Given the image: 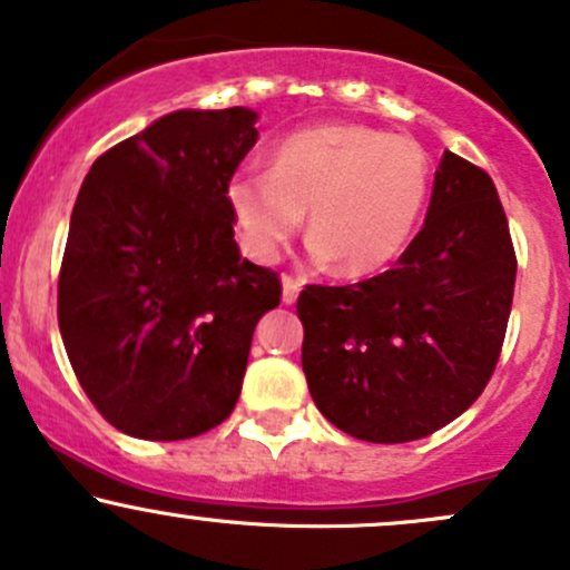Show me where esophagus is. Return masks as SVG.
<instances>
[{"label":"esophagus","mask_w":570,"mask_h":570,"mask_svg":"<svg viewBox=\"0 0 570 570\" xmlns=\"http://www.w3.org/2000/svg\"><path fill=\"white\" fill-rule=\"evenodd\" d=\"M281 284H284V295H281V299H284L286 305H292L297 299V295H299V281L297 278H292V275H284V278H281Z\"/></svg>","instance_id":"34e87169"}]
</instances>
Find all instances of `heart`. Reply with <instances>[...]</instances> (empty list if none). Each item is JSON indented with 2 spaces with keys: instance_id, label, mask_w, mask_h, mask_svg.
<instances>
[{
  "instance_id": "b5f03b06",
  "label": "heart",
  "mask_w": 570,
  "mask_h": 570,
  "mask_svg": "<svg viewBox=\"0 0 570 570\" xmlns=\"http://www.w3.org/2000/svg\"><path fill=\"white\" fill-rule=\"evenodd\" d=\"M428 156L414 140L362 124H322L278 142L271 170L227 186L243 248L275 262L308 210L311 254L346 275L397 259L428 199Z\"/></svg>"
}]
</instances>
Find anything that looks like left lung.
<instances>
[{
    "label": "left lung",
    "instance_id": "8db88e82",
    "mask_svg": "<svg viewBox=\"0 0 570 570\" xmlns=\"http://www.w3.org/2000/svg\"><path fill=\"white\" fill-rule=\"evenodd\" d=\"M514 281L495 184L443 151L424 227L392 271L299 292L316 409L360 441L433 435L476 403L495 371Z\"/></svg>",
    "mask_w": 570,
    "mask_h": 570
}]
</instances>
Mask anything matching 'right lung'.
Returning <instances> with one entry per match:
<instances>
[{
	"mask_svg": "<svg viewBox=\"0 0 570 570\" xmlns=\"http://www.w3.org/2000/svg\"><path fill=\"white\" fill-rule=\"evenodd\" d=\"M256 112L175 110L91 165L59 273V330L116 430L203 435L233 414L278 273L243 259L227 186Z\"/></svg>",
	"mask_w": 570,
	"mask_h": 570,
	"instance_id": "obj_1",
	"label": "right lung"
}]
</instances>
